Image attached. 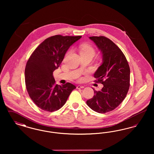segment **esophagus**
<instances>
[{
    "mask_svg": "<svg viewBox=\"0 0 154 154\" xmlns=\"http://www.w3.org/2000/svg\"><path fill=\"white\" fill-rule=\"evenodd\" d=\"M84 88V87L82 86V85H78V86H77V89H81V88Z\"/></svg>",
    "mask_w": 154,
    "mask_h": 154,
    "instance_id": "esophagus-1",
    "label": "esophagus"
}]
</instances>
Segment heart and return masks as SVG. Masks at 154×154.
Wrapping results in <instances>:
<instances>
[{
  "label": "heart",
  "mask_w": 154,
  "mask_h": 154,
  "mask_svg": "<svg viewBox=\"0 0 154 154\" xmlns=\"http://www.w3.org/2000/svg\"><path fill=\"white\" fill-rule=\"evenodd\" d=\"M80 54H85V53H91L94 54L95 50L94 48L88 44H82L80 47Z\"/></svg>",
  "instance_id": "obj_1"
}]
</instances>
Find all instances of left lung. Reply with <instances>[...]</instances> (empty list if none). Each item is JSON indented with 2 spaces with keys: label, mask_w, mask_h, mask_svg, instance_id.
I'll list each match as a JSON object with an SVG mask.
<instances>
[{
  "label": "left lung",
  "mask_w": 154,
  "mask_h": 154,
  "mask_svg": "<svg viewBox=\"0 0 154 154\" xmlns=\"http://www.w3.org/2000/svg\"><path fill=\"white\" fill-rule=\"evenodd\" d=\"M102 54V63L94 74L97 82L103 85L87 101L88 106L99 113L114 110L124 100L130 86V67L116 44L104 36L89 37Z\"/></svg>",
  "instance_id": "left-lung-1"
}]
</instances>
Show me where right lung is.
Here are the masks:
<instances>
[{
	"mask_svg": "<svg viewBox=\"0 0 154 154\" xmlns=\"http://www.w3.org/2000/svg\"><path fill=\"white\" fill-rule=\"evenodd\" d=\"M81 36L55 35L46 38L30 55L25 70V84L30 97L38 107L52 112L66 102L73 84H55L53 72L58 69L69 47Z\"/></svg>",
	"mask_w": 154,
	"mask_h": 154,
	"instance_id": "obj_1",
	"label": "right lung"
}]
</instances>
